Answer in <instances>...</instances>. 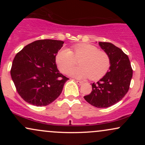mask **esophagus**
Wrapping results in <instances>:
<instances>
[{"label":"esophagus","instance_id":"1","mask_svg":"<svg viewBox=\"0 0 145 145\" xmlns=\"http://www.w3.org/2000/svg\"><path fill=\"white\" fill-rule=\"evenodd\" d=\"M76 82L78 83V84H79V85H81V84H83V82H82V81H79V80H76Z\"/></svg>","mask_w":145,"mask_h":145}]
</instances>
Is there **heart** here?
I'll return each mask as SVG.
<instances>
[{"mask_svg":"<svg viewBox=\"0 0 145 145\" xmlns=\"http://www.w3.org/2000/svg\"><path fill=\"white\" fill-rule=\"evenodd\" d=\"M80 60V67L69 71V74L78 78H89L97 80L103 78L110 67V59L106 52L86 43L74 45L71 50L61 49L56 56V62L60 71L67 74Z\"/></svg>","mask_w":145,"mask_h":145,"instance_id":"heart-1","label":"heart"}]
</instances>
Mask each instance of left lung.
I'll list each match as a JSON object with an SVG mask.
<instances>
[{"label": "left lung", "instance_id": "left-lung-1", "mask_svg": "<svg viewBox=\"0 0 145 145\" xmlns=\"http://www.w3.org/2000/svg\"><path fill=\"white\" fill-rule=\"evenodd\" d=\"M110 59V70L97 82L92 84V91L84 99L95 107L108 108L121 101L129 89L133 70L127 54L108 42H99Z\"/></svg>", "mask_w": 145, "mask_h": 145}]
</instances>
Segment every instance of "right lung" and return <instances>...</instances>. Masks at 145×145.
Segmentation results:
<instances>
[{
  "mask_svg": "<svg viewBox=\"0 0 145 145\" xmlns=\"http://www.w3.org/2000/svg\"><path fill=\"white\" fill-rule=\"evenodd\" d=\"M64 41L41 39L26 45L13 61L11 76L18 94L36 106L51 104L69 78L57 69L56 56Z\"/></svg>",
  "mask_w": 145,
  "mask_h": 145,
  "instance_id": "1",
  "label": "right lung"
}]
</instances>
